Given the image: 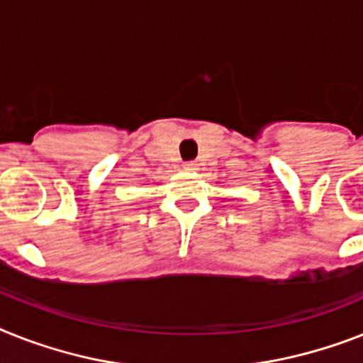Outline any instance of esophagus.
I'll return each mask as SVG.
<instances>
[{"instance_id": "obj_1", "label": "esophagus", "mask_w": 363, "mask_h": 363, "mask_svg": "<svg viewBox=\"0 0 363 363\" xmlns=\"http://www.w3.org/2000/svg\"><path fill=\"white\" fill-rule=\"evenodd\" d=\"M196 169H199V163H194V161H187V163H184V170H187V172H194Z\"/></svg>"}]
</instances>
